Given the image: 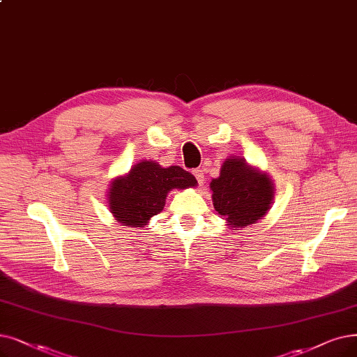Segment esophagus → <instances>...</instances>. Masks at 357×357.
Masks as SVG:
<instances>
[{
	"label": "esophagus",
	"instance_id": "obj_1",
	"mask_svg": "<svg viewBox=\"0 0 357 357\" xmlns=\"http://www.w3.org/2000/svg\"><path fill=\"white\" fill-rule=\"evenodd\" d=\"M194 176H195L198 185H203L204 183L206 178H204V170L203 169H195L194 170Z\"/></svg>",
	"mask_w": 357,
	"mask_h": 357
}]
</instances>
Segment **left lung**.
Masks as SVG:
<instances>
[{"label": "left lung", "mask_w": 357, "mask_h": 357, "mask_svg": "<svg viewBox=\"0 0 357 357\" xmlns=\"http://www.w3.org/2000/svg\"><path fill=\"white\" fill-rule=\"evenodd\" d=\"M213 204L231 226L245 227L267 213L273 201V182L242 159H227L220 176L211 181Z\"/></svg>", "instance_id": "1"}]
</instances>
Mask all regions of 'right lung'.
<instances>
[{"label": "right lung", "instance_id": "right-lung-1", "mask_svg": "<svg viewBox=\"0 0 357 357\" xmlns=\"http://www.w3.org/2000/svg\"><path fill=\"white\" fill-rule=\"evenodd\" d=\"M197 179L179 166L160 167L158 163L135 165L126 178H118L109 190V208L126 226L142 227L159 214L170 190L195 187Z\"/></svg>", "mask_w": 357, "mask_h": 357}]
</instances>
